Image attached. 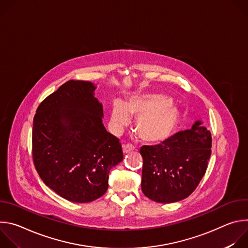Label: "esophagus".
Wrapping results in <instances>:
<instances>
[{"instance_id":"34e87169","label":"esophagus","mask_w":248,"mask_h":248,"mask_svg":"<svg viewBox=\"0 0 248 248\" xmlns=\"http://www.w3.org/2000/svg\"><path fill=\"white\" fill-rule=\"evenodd\" d=\"M134 149L133 145L131 144H124L123 145V152L124 154H126V153H129L130 151H132Z\"/></svg>"}]
</instances>
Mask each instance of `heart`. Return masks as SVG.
I'll use <instances>...</instances> for the list:
<instances>
[{
    "label": "heart",
    "instance_id": "heart-1",
    "mask_svg": "<svg viewBox=\"0 0 248 248\" xmlns=\"http://www.w3.org/2000/svg\"><path fill=\"white\" fill-rule=\"evenodd\" d=\"M131 116L137 118L136 130L148 143H160L170 138L181 121V111L170 98L161 94H136L126 104L115 100L110 113L109 128L119 134L126 126Z\"/></svg>",
    "mask_w": 248,
    "mask_h": 248
}]
</instances>
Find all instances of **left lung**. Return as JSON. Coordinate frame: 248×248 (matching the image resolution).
<instances>
[{
  "label": "left lung",
  "mask_w": 248,
  "mask_h": 248,
  "mask_svg": "<svg viewBox=\"0 0 248 248\" xmlns=\"http://www.w3.org/2000/svg\"><path fill=\"white\" fill-rule=\"evenodd\" d=\"M196 121L190 129L180 131L157 145L140 148L143 158L141 189L159 203L188 197L206 171L211 156V132Z\"/></svg>",
  "instance_id": "8db88e82"
}]
</instances>
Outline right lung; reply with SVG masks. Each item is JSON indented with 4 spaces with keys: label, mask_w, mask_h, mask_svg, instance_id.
Segmentation results:
<instances>
[{
    "label": "right lung",
    "mask_w": 248,
    "mask_h": 248,
    "mask_svg": "<svg viewBox=\"0 0 248 248\" xmlns=\"http://www.w3.org/2000/svg\"><path fill=\"white\" fill-rule=\"evenodd\" d=\"M89 81L69 80L49 95L33 120V162L44 184L77 203L107 191L110 170L123 161L119 139L106 130L103 106Z\"/></svg>",
    "instance_id": "obj_1"
}]
</instances>
